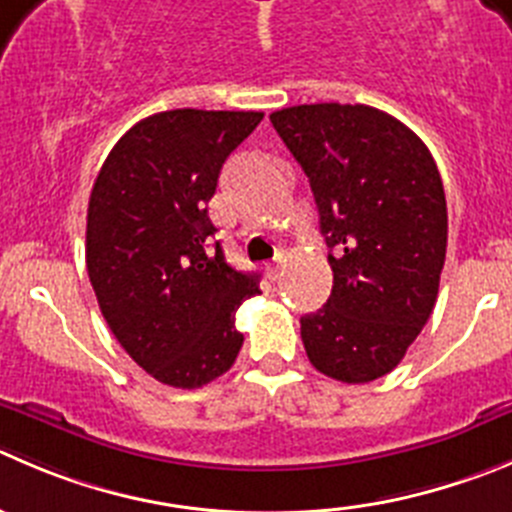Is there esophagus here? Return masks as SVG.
<instances>
[{
  "label": "esophagus",
  "instance_id": "obj_1",
  "mask_svg": "<svg viewBox=\"0 0 512 512\" xmlns=\"http://www.w3.org/2000/svg\"><path fill=\"white\" fill-rule=\"evenodd\" d=\"M264 271H266V276H269L271 281L279 279V276H281V259H276V261H271V264H266Z\"/></svg>",
  "mask_w": 512,
  "mask_h": 512
}]
</instances>
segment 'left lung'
Listing matches in <instances>:
<instances>
[{
    "mask_svg": "<svg viewBox=\"0 0 512 512\" xmlns=\"http://www.w3.org/2000/svg\"><path fill=\"white\" fill-rule=\"evenodd\" d=\"M276 133L309 178L334 271L332 294L301 316L306 357L364 384L392 372L430 319L447 251V203L427 145L369 105L284 107Z\"/></svg>",
    "mask_w": 512,
    "mask_h": 512,
    "instance_id": "8db88e82",
    "label": "left lung"
}]
</instances>
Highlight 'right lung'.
<instances>
[{
    "instance_id": "add662e5",
    "label": "right lung",
    "mask_w": 512,
    "mask_h": 512,
    "mask_svg": "<svg viewBox=\"0 0 512 512\" xmlns=\"http://www.w3.org/2000/svg\"><path fill=\"white\" fill-rule=\"evenodd\" d=\"M264 113L168 110L135 123L97 173L85 259L110 332L150 377L198 389L236 362V311L259 276L226 264L208 201Z\"/></svg>"
}]
</instances>
